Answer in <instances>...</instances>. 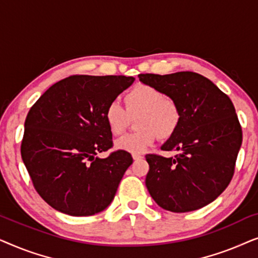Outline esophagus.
<instances>
[{
    "mask_svg": "<svg viewBox=\"0 0 258 258\" xmlns=\"http://www.w3.org/2000/svg\"><path fill=\"white\" fill-rule=\"evenodd\" d=\"M133 158H134V160H135V161H137V160H142L143 156H142V155H139V154H134V155H133Z\"/></svg>",
    "mask_w": 258,
    "mask_h": 258,
    "instance_id": "esophagus-1",
    "label": "esophagus"
}]
</instances>
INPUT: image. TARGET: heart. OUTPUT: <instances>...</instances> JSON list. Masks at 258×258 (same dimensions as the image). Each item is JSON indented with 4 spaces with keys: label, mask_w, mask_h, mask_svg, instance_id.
I'll return each instance as SVG.
<instances>
[{
    "label": "heart",
    "mask_w": 258,
    "mask_h": 258,
    "mask_svg": "<svg viewBox=\"0 0 258 258\" xmlns=\"http://www.w3.org/2000/svg\"><path fill=\"white\" fill-rule=\"evenodd\" d=\"M125 109L117 102L108 104L104 118L110 133L119 136L128 129L132 118H137L139 132L117 141L118 149L132 154L146 151L156 139L168 141L177 133L182 111L177 102L165 97L160 89L148 84H137L124 96Z\"/></svg>",
    "instance_id": "b5f03b06"
}]
</instances>
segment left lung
I'll list each match as a JSON object with an SVG mask.
<instances>
[{"label": "left lung", "mask_w": 258, "mask_h": 258, "mask_svg": "<svg viewBox=\"0 0 258 258\" xmlns=\"http://www.w3.org/2000/svg\"><path fill=\"white\" fill-rule=\"evenodd\" d=\"M140 81L177 102L182 111L177 133L161 149L175 157L146 155V185L161 208L188 213L206 207L227 189L242 144V128L228 95L192 72L140 74Z\"/></svg>", "instance_id": "1"}]
</instances>
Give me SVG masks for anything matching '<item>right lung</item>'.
<instances>
[{"label":"right lung","mask_w":258,"mask_h":258,"mask_svg":"<svg viewBox=\"0 0 258 258\" xmlns=\"http://www.w3.org/2000/svg\"><path fill=\"white\" fill-rule=\"evenodd\" d=\"M134 77L72 75L51 86L28 112L21 156L38 195L72 216L104 210L133 163L128 151L112 148L104 118L109 103Z\"/></svg>","instance_id":"1"}]
</instances>
